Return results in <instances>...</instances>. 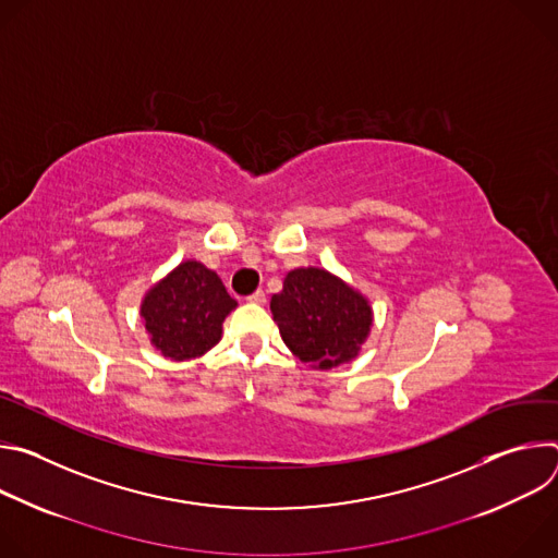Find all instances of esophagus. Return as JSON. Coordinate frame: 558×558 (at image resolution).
<instances>
[{
	"label": "esophagus",
	"instance_id": "esophagus-1",
	"mask_svg": "<svg viewBox=\"0 0 558 558\" xmlns=\"http://www.w3.org/2000/svg\"><path fill=\"white\" fill-rule=\"evenodd\" d=\"M247 300H250V302H256V304H263V302L267 300V295H265V291H263V289H258V291H254Z\"/></svg>",
	"mask_w": 558,
	"mask_h": 558
}]
</instances>
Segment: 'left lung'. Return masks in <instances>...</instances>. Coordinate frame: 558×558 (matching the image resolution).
Masks as SVG:
<instances>
[{"label": "left lung", "mask_w": 558, "mask_h": 558, "mask_svg": "<svg viewBox=\"0 0 558 558\" xmlns=\"http://www.w3.org/2000/svg\"><path fill=\"white\" fill-rule=\"evenodd\" d=\"M284 344L302 362L331 368L357 355L371 329L368 302L325 269H293L271 298Z\"/></svg>", "instance_id": "8db88e82"}]
</instances>
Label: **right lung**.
Listing matches in <instances>:
<instances>
[{
  "label": "right lung",
  "instance_id": "obj_1",
  "mask_svg": "<svg viewBox=\"0 0 558 558\" xmlns=\"http://www.w3.org/2000/svg\"><path fill=\"white\" fill-rule=\"evenodd\" d=\"M235 300L216 271L196 260L179 265L143 300L141 315L151 344L172 360H192L209 351Z\"/></svg>",
  "mask_w": 558,
  "mask_h": 558
}]
</instances>
